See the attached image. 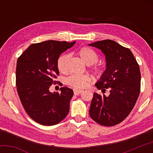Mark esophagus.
<instances>
[{
  "label": "esophagus",
  "instance_id": "obj_1",
  "mask_svg": "<svg viewBox=\"0 0 153 153\" xmlns=\"http://www.w3.org/2000/svg\"><path fill=\"white\" fill-rule=\"evenodd\" d=\"M74 94L75 95H79V94H81V93L82 92V90H76V89H74Z\"/></svg>",
  "mask_w": 153,
  "mask_h": 153
}]
</instances>
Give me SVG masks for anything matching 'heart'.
Wrapping results in <instances>:
<instances>
[{"label":"heart","mask_w":153,"mask_h":153,"mask_svg":"<svg viewBox=\"0 0 153 153\" xmlns=\"http://www.w3.org/2000/svg\"><path fill=\"white\" fill-rule=\"evenodd\" d=\"M77 55L87 65L94 64L98 60V56L97 53L92 48L87 46H84L78 49V51H77ZM69 60V56L66 54H63L59 56L57 60V68L59 72L63 74L66 73ZM92 69L97 75H101L102 74L103 70L101 67L94 65L92 67ZM90 81H91V77L87 75H71L65 80L67 85L76 89L84 88Z\"/></svg>","instance_id":"heart-1"}]
</instances>
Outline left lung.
Listing matches in <instances>:
<instances>
[{"label":"left lung","instance_id":"8db88e82","mask_svg":"<svg viewBox=\"0 0 153 153\" xmlns=\"http://www.w3.org/2000/svg\"><path fill=\"white\" fill-rule=\"evenodd\" d=\"M100 49L105 56L106 69L96 83L98 90L110 88L106 97L94 93L89 114L101 126L121 123L133 109L140 91V67L129 48L111 40L88 44Z\"/></svg>","mask_w":153,"mask_h":153}]
</instances>
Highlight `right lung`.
Listing matches in <instances>:
<instances>
[{"instance_id": "obj_1", "label": "right lung", "mask_w": 153, "mask_h": 153, "mask_svg": "<svg viewBox=\"0 0 153 153\" xmlns=\"http://www.w3.org/2000/svg\"><path fill=\"white\" fill-rule=\"evenodd\" d=\"M73 42L46 40L32 44L17 59L16 86L27 115L43 126L60 122L69 111L73 90L61 88V93L49 91L59 76L57 60Z\"/></svg>"}]
</instances>
